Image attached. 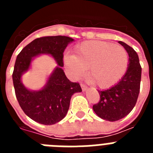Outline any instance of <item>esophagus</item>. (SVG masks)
Instances as JSON below:
<instances>
[{"instance_id":"obj_1","label":"esophagus","mask_w":153,"mask_h":153,"mask_svg":"<svg viewBox=\"0 0 153 153\" xmlns=\"http://www.w3.org/2000/svg\"><path fill=\"white\" fill-rule=\"evenodd\" d=\"M80 86H81V88H82V90H83V91H85V90L87 89V86H86V85L83 84V83H81Z\"/></svg>"}]
</instances>
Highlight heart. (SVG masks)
<instances>
[{
	"mask_svg": "<svg viewBox=\"0 0 153 153\" xmlns=\"http://www.w3.org/2000/svg\"><path fill=\"white\" fill-rule=\"evenodd\" d=\"M74 53L75 55H66L64 58L71 75L78 77L88 69L91 83L102 89L119 82L129 64V55L125 48L109 42H83L76 46Z\"/></svg>",
	"mask_w": 153,
	"mask_h": 153,
	"instance_id": "1",
	"label": "heart"
}]
</instances>
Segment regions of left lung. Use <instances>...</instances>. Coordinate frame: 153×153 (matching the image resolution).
<instances>
[{"mask_svg":"<svg viewBox=\"0 0 153 153\" xmlns=\"http://www.w3.org/2000/svg\"><path fill=\"white\" fill-rule=\"evenodd\" d=\"M129 54V64L125 75L117 84L100 91V100L93 106L96 114L108 121H117L129 114L137 101L140 90L142 68L137 53L132 47L119 41Z\"/></svg>","mask_w":153,"mask_h":153,"instance_id":"obj_1","label":"left lung"}]
</instances>
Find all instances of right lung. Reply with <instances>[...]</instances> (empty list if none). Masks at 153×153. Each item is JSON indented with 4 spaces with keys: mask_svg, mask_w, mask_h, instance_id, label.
<instances>
[{
    "mask_svg": "<svg viewBox=\"0 0 153 153\" xmlns=\"http://www.w3.org/2000/svg\"><path fill=\"white\" fill-rule=\"evenodd\" d=\"M73 40L65 36H42L30 42L17 55L12 74L15 95L24 113L35 122L44 125L60 122L67 115L73 94L82 91L79 83L69 80L61 68L63 52ZM41 53L51 54L59 67L44 89L33 92L24 87L20 77L29 68L32 57Z\"/></svg>",
    "mask_w": 153,
    "mask_h": 153,
    "instance_id": "right-lung-1",
    "label": "right lung"
}]
</instances>
